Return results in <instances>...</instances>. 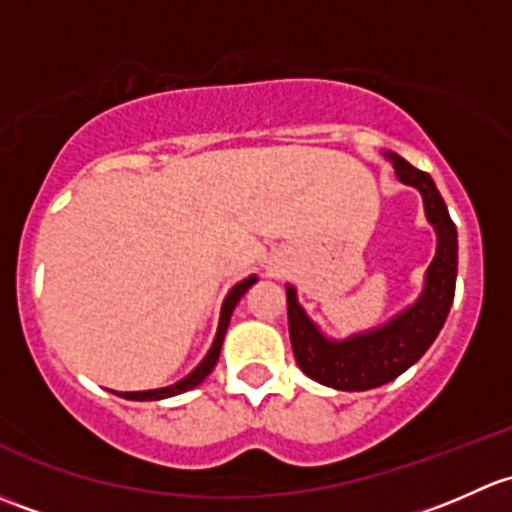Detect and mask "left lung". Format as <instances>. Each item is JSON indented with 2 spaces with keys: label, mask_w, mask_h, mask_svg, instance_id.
Here are the masks:
<instances>
[{
  "label": "left lung",
  "mask_w": 512,
  "mask_h": 512,
  "mask_svg": "<svg viewBox=\"0 0 512 512\" xmlns=\"http://www.w3.org/2000/svg\"><path fill=\"white\" fill-rule=\"evenodd\" d=\"M384 157L392 162L399 182L421 194L426 221L436 231V254L424 273L419 298L392 315L387 323L335 340L305 313L295 286H286L288 333L295 362L310 379L340 392L382 387L419 362L444 328L456 293L458 234L444 197L434 179L409 165L397 152H384Z\"/></svg>",
  "instance_id": "obj_1"
}]
</instances>
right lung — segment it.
Masks as SVG:
<instances>
[{"instance_id": "right-lung-1", "label": "right lung", "mask_w": 512, "mask_h": 512, "mask_svg": "<svg viewBox=\"0 0 512 512\" xmlns=\"http://www.w3.org/2000/svg\"><path fill=\"white\" fill-rule=\"evenodd\" d=\"M256 281H258V276H256V273H251L249 278H244V281H239L234 288H231L229 293H226L224 303H221L219 328H217V335H214L212 347H209V352H207V355H204V360L199 362V365L194 367V370L189 372L187 377H182V379H179V382L170 384V387L142 389V392H115V394H118V397H123V399H133V402H157V399L177 397V394H182V392H187V389H194V387H197V384H202L204 379L209 377V372L214 370V365H217L221 345H224L226 328H229V320H231V313H234L236 303H239L241 295L249 291V288L254 286Z\"/></svg>"}]
</instances>
